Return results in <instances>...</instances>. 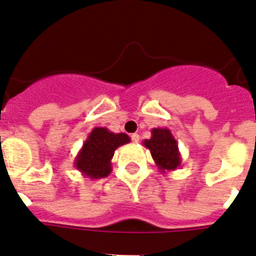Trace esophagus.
Returning <instances> with one entry per match:
<instances>
[{
  "mask_svg": "<svg viewBox=\"0 0 256 256\" xmlns=\"http://www.w3.org/2000/svg\"><path fill=\"white\" fill-rule=\"evenodd\" d=\"M130 138H132V142L137 144V142L140 141V134H137V133H133V134H130Z\"/></svg>",
  "mask_w": 256,
  "mask_h": 256,
  "instance_id": "obj_1",
  "label": "esophagus"
}]
</instances>
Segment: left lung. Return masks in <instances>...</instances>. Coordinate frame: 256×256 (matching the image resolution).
I'll return each mask as SVG.
<instances>
[{
    "instance_id": "left-lung-1",
    "label": "left lung",
    "mask_w": 256,
    "mask_h": 256,
    "mask_svg": "<svg viewBox=\"0 0 256 256\" xmlns=\"http://www.w3.org/2000/svg\"><path fill=\"white\" fill-rule=\"evenodd\" d=\"M144 146L148 148L160 173H168L180 168L182 156L177 140L168 128H152L151 137L144 140Z\"/></svg>"
}]
</instances>
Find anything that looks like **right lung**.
<instances>
[{
	"instance_id": "right-lung-1",
	"label": "right lung",
	"mask_w": 256,
	"mask_h": 256,
	"mask_svg": "<svg viewBox=\"0 0 256 256\" xmlns=\"http://www.w3.org/2000/svg\"><path fill=\"white\" fill-rule=\"evenodd\" d=\"M128 142L130 138L126 133H114L105 126H96L76 154L74 166L87 178L108 177L112 170V159L115 150Z\"/></svg>"
}]
</instances>
